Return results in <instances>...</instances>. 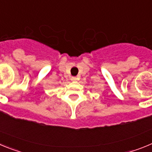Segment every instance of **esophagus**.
<instances>
[{"label": "esophagus", "instance_id": "esophagus-1", "mask_svg": "<svg viewBox=\"0 0 152 152\" xmlns=\"http://www.w3.org/2000/svg\"><path fill=\"white\" fill-rule=\"evenodd\" d=\"M71 80H72V81H76V80H77V78L76 77H72V78H71Z\"/></svg>", "mask_w": 152, "mask_h": 152}]
</instances>
